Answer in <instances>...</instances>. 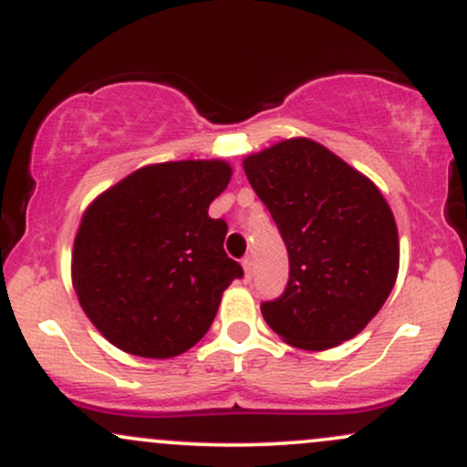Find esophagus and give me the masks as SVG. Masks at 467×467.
<instances>
[{"instance_id":"obj_1","label":"esophagus","mask_w":467,"mask_h":467,"mask_svg":"<svg viewBox=\"0 0 467 467\" xmlns=\"http://www.w3.org/2000/svg\"><path fill=\"white\" fill-rule=\"evenodd\" d=\"M241 265H244V270H245V278H252V275H254V261L250 259V256H245L244 261H241Z\"/></svg>"}]
</instances>
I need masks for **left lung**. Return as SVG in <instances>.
<instances>
[{
  "mask_svg": "<svg viewBox=\"0 0 467 467\" xmlns=\"http://www.w3.org/2000/svg\"><path fill=\"white\" fill-rule=\"evenodd\" d=\"M275 219L289 281L261 314L287 345L323 351L358 336L382 309L400 267L398 226L371 180L307 138L244 160Z\"/></svg>",
  "mask_w": 467,
  "mask_h": 467,
  "instance_id": "8db88e82",
  "label": "left lung"
}]
</instances>
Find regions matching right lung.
I'll list each match as a JSON object with an SVG mask.
<instances>
[{"label":"right lung","mask_w":467,"mask_h":467,"mask_svg":"<svg viewBox=\"0 0 467 467\" xmlns=\"http://www.w3.org/2000/svg\"><path fill=\"white\" fill-rule=\"evenodd\" d=\"M230 175L222 160L142 166L85 211L72 283L118 349L162 360L211 329L223 289L244 276L223 250L228 223L208 217Z\"/></svg>","instance_id":"obj_1"}]
</instances>
